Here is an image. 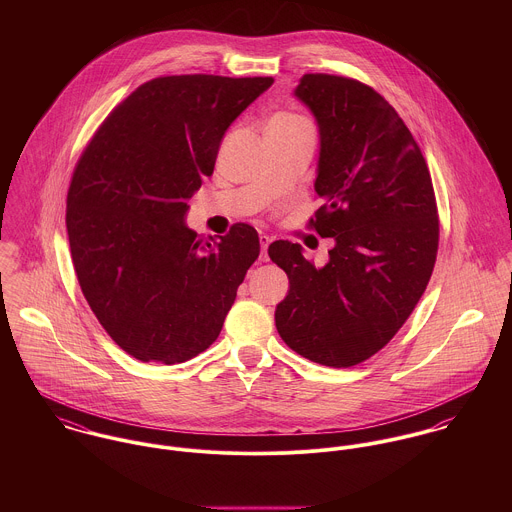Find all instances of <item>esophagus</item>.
<instances>
[{
  "label": "esophagus",
  "mask_w": 512,
  "mask_h": 512,
  "mask_svg": "<svg viewBox=\"0 0 512 512\" xmlns=\"http://www.w3.org/2000/svg\"><path fill=\"white\" fill-rule=\"evenodd\" d=\"M272 242V236L268 234H260V248H262V260L268 262V246Z\"/></svg>",
  "instance_id": "esophagus-1"
}]
</instances>
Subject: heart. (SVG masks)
I'll return each mask as SVG.
<instances>
[{
  "label": "heart",
  "mask_w": 512,
  "mask_h": 512,
  "mask_svg": "<svg viewBox=\"0 0 512 512\" xmlns=\"http://www.w3.org/2000/svg\"><path fill=\"white\" fill-rule=\"evenodd\" d=\"M288 118H292V116H288Z\"/></svg>",
  "instance_id": "heart-1"
}]
</instances>
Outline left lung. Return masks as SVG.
I'll list each match as a JSON object with an SVG mask.
<instances>
[{
    "label": "left lung",
    "mask_w": 512,
    "mask_h": 512,
    "mask_svg": "<svg viewBox=\"0 0 512 512\" xmlns=\"http://www.w3.org/2000/svg\"><path fill=\"white\" fill-rule=\"evenodd\" d=\"M295 96L313 112L321 140L315 191L323 205L309 228L335 246L319 268L299 244H270L272 262L290 280L276 327L297 355L347 368L378 353L426 292L438 256V205L422 149L374 88L303 74Z\"/></svg>",
    "instance_id": "obj_1"
}]
</instances>
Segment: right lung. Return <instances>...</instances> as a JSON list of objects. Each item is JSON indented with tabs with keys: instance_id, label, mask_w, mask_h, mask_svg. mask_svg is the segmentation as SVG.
<instances>
[{
	"instance_id": "right-lung-1",
	"label": "right lung",
	"mask_w": 512,
	"mask_h": 512,
	"mask_svg": "<svg viewBox=\"0 0 512 512\" xmlns=\"http://www.w3.org/2000/svg\"><path fill=\"white\" fill-rule=\"evenodd\" d=\"M272 82L147 80L76 161L67 195L74 272L100 325L142 363L175 365L207 351L260 254L250 224L211 242L183 220L187 201L213 175L224 132Z\"/></svg>"
}]
</instances>
